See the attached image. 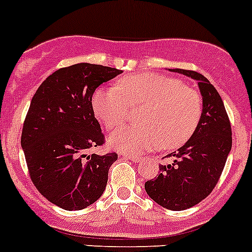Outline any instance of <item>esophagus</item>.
I'll return each mask as SVG.
<instances>
[{
    "label": "esophagus",
    "instance_id": "1",
    "mask_svg": "<svg viewBox=\"0 0 252 252\" xmlns=\"http://www.w3.org/2000/svg\"><path fill=\"white\" fill-rule=\"evenodd\" d=\"M123 157L124 158H128V159H130V161H133V162H139L141 159V157L140 156H135V155H128V154H124L123 155Z\"/></svg>",
    "mask_w": 252,
    "mask_h": 252
}]
</instances>
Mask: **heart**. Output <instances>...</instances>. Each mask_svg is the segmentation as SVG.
Returning <instances> with one entry per match:
<instances>
[{"mask_svg": "<svg viewBox=\"0 0 252 252\" xmlns=\"http://www.w3.org/2000/svg\"><path fill=\"white\" fill-rule=\"evenodd\" d=\"M146 106L140 126H124L113 133L110 144L123 152H141L161 145L174 149L191 138L202 114L201 96L179 79L155 73L123 78L116 89H98L93 96L96 117L108 129L129 118V107Z\"/></svg>", "mask_w": 252, "mask_h": 252, "instance_id": "b5f03b06", "label": "heart"}]
</instances>
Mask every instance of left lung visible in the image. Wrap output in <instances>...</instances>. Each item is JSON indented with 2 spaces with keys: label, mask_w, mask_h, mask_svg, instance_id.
Wrapping results in <instances>:
<instances>
[{
  "label": "left lung",
  "mask_w": 252,
  "mask_h": 252,
  "mask_svg": "<svg viewBox=\"0 0 252 252\" xmlns=\"http://www.w3.org/2000/svg\"><path fill=\"white\" fill-rule=\"evenodd\" d=\"M197 81L202 114L196 130L182 147L169 154L173 161L145 183L147 195L162 207L183 211L207 197L217 184L232 150V128L224 103L207 78L194 70L169 69Z\"/></svg>",
  "instance_id": "8db88e82"
}]
</instances>
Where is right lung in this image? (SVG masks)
<instances>
[{
	"instance_id": "add662e5",
	"label": "right lung",
	"mask_w": 252,
	"mask_h": 252,
	"mask_svg": "<svg viewBox=\"0 0 252 252\" xmlns=\"http://www.w3.org/2000/svg\"><path fill=\"white\" fill-rule=\"evenodd\" d=\"M122 70L91 63L61 68L46 78L30 102L22 149L30 178L50 202L78 211L97 201L118 155H89L103 144L93 95Z\"/></svg>"
}]
</instances>
